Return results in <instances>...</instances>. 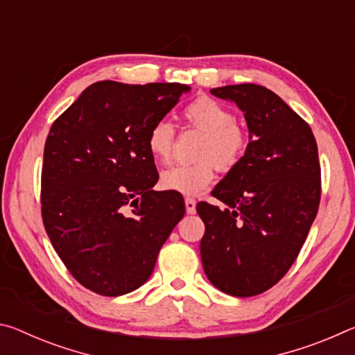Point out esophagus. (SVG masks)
I'll return each instance as SVG.
<instances>
[{
  "label": "esophagus",
  "instance_id": "1",
  "mask_svg": "<svg viewBox=\"0 0 355 355\" xmlns=\"http://www.w3.org/2000/svg\"><path fill=\"white\" fill-rule=\"evenodd\" d=\"M184 205H186V213H188V214L196 213V200L192 199V197H186Z\"/></svg>",
  "mask_w": 355,
  "mask_h": 355
}]
</instances>
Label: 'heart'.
<instances>
[{"mask_svg": "<svg viewBox=\"0 0 355 355\" xmlns=\"http://www.w3.org/2000/svg\"><path fill=\"white\" fill-rule=\"evenodd\" d=\"M184 119L191 127L205 133L197 158L191 164H177L163 172L161 186L184 196L199 194L213 182L216 166L222 172L232 171L248 150L249 139L236 123L235 114L211 97L202 95L184 107ZM175 147V130L166 120H158L147 133V148L159 163L172 159Z\"/></svg>", "mask_w": 355, "mask_h": 355, "instance_id": "b5f03b06", "label": "heart"}]
</instances>
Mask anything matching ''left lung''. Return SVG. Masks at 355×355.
Returning <instances> with one entry per match:
<instances>
[{
  "mask_svg": "<svg viewBox=\"0 0 355 355\" xmlns=\"http://www.w3.org/2000/svg\"><path fill=\"white\" fill-rule=\"evenodd\" d=\"M244 112L249 146L213 189L225 208L197 203L208 280L230 296L261 294L296 261L321 200V166L309 123L257 84L211 89Z\"/></svg>",
  "mask_w": 355,
  "mask_h": 355,
  "instance_id": "8db88e82",
  "label": "left lung"
}]
</instances>
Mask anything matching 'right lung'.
<instances>
[{
    "instance_id": "add662e5",
    "label": "right lung",
    "mask_w": 355,
    "mask_h": 355,
    "mask_svg": "<svg viewBox=\"0 0 355 355\" xmlns=\"http://www.w3.org/2000/svg\"><path fill=\"white\" fill-rule=\"evenodd\" d=\"M180 83H94L48 133L42 219L76 282L101 296L146 284L166 239L184 216L177 192L158 182L150 127L178 103Z\"/></svg>"
}]
</instances>
